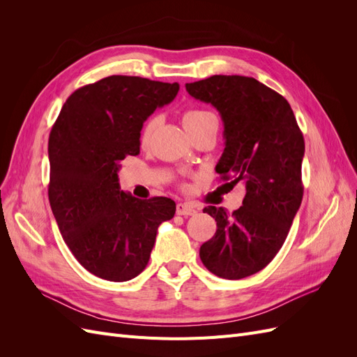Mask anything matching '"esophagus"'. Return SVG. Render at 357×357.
Returning <instances> with one entry per match:
<instances>
[{
	"label": "esophagus",
	"instance_id": "esophagus-1",
	"mask_svg": "<svg viewBox=\"0 0 357 357\" xmlns=\"http://www.w3.org/2000/svg\"><path fill=\"white\" fill-rule=\"evenodd\" d=\"M176 211H177L178 215H193V214H197L195 207H193V205H190V204H186V202H178Z\"/></svg>",
	"mask_w": 357,
	"mask_h": 357
}]
</instances>
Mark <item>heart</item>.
<instances>
[{"mask_svg": "<svg viewBox=\"0 0 357 357\" xmlns=\"http://www.w3.org/2000/svg\"><path fill=\"white\" fill-rule=\"evenodd\" d=\"M210 122H218V117L207 110L195 109V110H188L185 114H183V123H185L189 132H193L195 129H199ZM158 123H159V116H150L144 122L142 132H139V142H142L143 146H147L150 143Z\"/></svg>", "mask_w": 357, "mask_h": 357, "instance_id": "1", "label": "heart"}]
</instances>
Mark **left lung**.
<instances>
[{"label": "left lung", "instance_id": "obj_1", "mask_svg": "<svg viewBox=\"0 0 357 357\" xmlns=\"http://www.w3.org/2000/svg\"><path fill=\"white\" fill-rule=\"evenodd\" d=\"M186 91L219 110L226 143L215 172L231 189L243 183L247 190L232 214L204 208L218 229L199 257L214 275L240 280L264 269L286 241L304 195V137L284 96L253 77L211 75Z\"/></svg>", "mask_w": 357, "mask_h": 357}]
</instances>
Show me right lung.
I'll return each instance as SVG.
<instances>
[{"mask_svg": "<svg viewBox=\"0 0 357 357\" xmlns=\"http://www.w3.org/2000/svg\"><path fill=\"white\" fill-rule=\"evenodd\" d=\"M178 83L110 75L74 91L49 135V201L79 264L109 282L147 266L159 225L174 218L165 197L138 199L119 188L121 160L139 153V132Z\"/></svg>", "mask_w": 357, "mask_h": 357, "instance_id": "1", "label": "right lung"}]
</instances>
